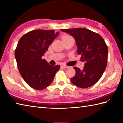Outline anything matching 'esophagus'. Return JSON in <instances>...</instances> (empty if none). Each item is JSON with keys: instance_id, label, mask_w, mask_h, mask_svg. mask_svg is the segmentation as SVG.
<instances>
[{"instance_id": "34e87169", "label": "esophagus", "mask_w": 123, "mask_h": 123, "mask_svg": "<svg viewBox=\"0 0 123 123\" xmlns=\"http://www.w3.org/2000/svg\"><path fill=\"white\" fill-rule=\"evenodd\" d=\"M61 67H62V68H68V66H66V65H64V64H61Z\"/></svg>"}]
</instances>
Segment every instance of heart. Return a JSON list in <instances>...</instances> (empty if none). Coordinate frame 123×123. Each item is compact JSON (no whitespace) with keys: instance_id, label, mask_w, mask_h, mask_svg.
Segmentation results:
<instances>
[{"instance_id":"heart-1","label":"heart","mask_w":123,"mask_h":123,"mask_svg":"<svg viewBox=\"0 0 123 123\" xmlns=\"http://www.w3.org/2000/svg\"><path fill=\"white\" fill-rule=\"evenodd\" d=\"M70 36H69V35H63V36H62V39L63 38H65V37H69Z\"/></svg>"}]
</instances>
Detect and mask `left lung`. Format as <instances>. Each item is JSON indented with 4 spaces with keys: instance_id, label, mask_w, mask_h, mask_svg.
<instances>
[{
    "instance_id": "left-lung-1",
    "label": "left lung",
    "mask_w": 123,
    "mask_h": 123,
    "mask_svg": "<svg viewBox=\"0 0 123 123\" xmlns=\"http://www.w3.org/2000/svg\"><path fill=\"white\" fill-rule=\"evenodd\" d=\"M74 37L78 46L77 53L85 62L84 69L74 67L76 73L71 82L80 88L91 87L98 81L107 63L108 48L100 35L86 28L61 29Z\"/></svg>"
}]
</instances>
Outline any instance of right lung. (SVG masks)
Masks as SVG:
<instances>
[{
    "instance_id": "obj_1",
    "label": "right lung",
    "mask_w": 123,
    "mask_h": 123,
    "mask_svg": "<svg viewBox=\"0 0 123 123\" xmlns=\"http://www.w3.org/2000/svg\"><path fill=\"white\" fill-rule=\"evenodd\" d=\"M59 34L53 30H35L24 34L15 49L17 67L29 86L43 90L51 84L60 66H51L42 57Z\"/></svg>"
}]
</instances>
